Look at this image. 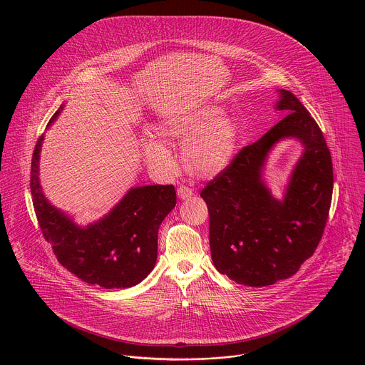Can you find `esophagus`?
<instances>
[{"mask_svg":"<svg viewBox=\"0 0 365 365\" xmlns=\"http://www.w3.org/2000/svg\"><path fill=\"white\" fill-rule=\"evenodd\" d=\"M192 195H193V190H192L190 187H187V186H185V185H182V186L178 187V196H179L180 199H187V197H190Z\"/></svg>","mask_w":365,"mask_h":365,"instance_id":"obj_1","label":"esophagus"}]
</instances>
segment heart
<instances>
[{"mask_svg":"<svg viewBox=\"0 0 365 365\" xmlns=\"http://www.w3.org/2000/svg\"><path fill=\"white\" fill-rule=\"evenodd\" d=\"M156 136L142 142L146 160L156 168L172 169L173 156L163 143L182 145V166L196 179H213L232 163L237 145V125L216 105H203L165 118L156 128Z\"/></svg>","mask_w":365,"mask_h":365,"instance_id":"b5f03b06","label":"heart"}]
</instances>
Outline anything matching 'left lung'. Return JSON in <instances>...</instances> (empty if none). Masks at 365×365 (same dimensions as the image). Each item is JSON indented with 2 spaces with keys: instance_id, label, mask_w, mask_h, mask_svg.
Masks as SVG:
<instances>
[{
  "instance_id": "left-lung-1",
  "label": "left lung",
  "mask_w": 365,
  "mask_h": 365,
  "mask_svg": "<svg viewBox=\"0 0 365 365\" xmlns=\"http://www.w3.org/2000/svg\"><path fill=\"white\" fill-rule=\"evenodd\" d=\"M277 109L287 115L257 142L235 155L230 166L209 180L200 196L209 210V242L215 267L239 284L262 287L296 274L324 233L333 196V162L323 132L290 91L280 89ZM302 140L283 202L261 180L272 145L283 137Z\"/></svg>"
}]
</instances>
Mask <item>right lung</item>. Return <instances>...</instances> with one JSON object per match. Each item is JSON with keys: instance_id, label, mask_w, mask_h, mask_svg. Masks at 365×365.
Listing matches in <instances>:
<instances>
[{"instance_id": "1", "label": "right lung", "mask_w": 365, "mask_h": 365, "mask_svg": "<svg viewBox=\"0 0 365 365\" xmlns=\"http://www.w3.org/2000/svg\"><path fill=\"white\" fill-rule=\"evenodd\" d=\"M42 140L43 133L32 153L29 187L42 236L58 262L82 282L103 289H126L140 283L156 263L159 226L176 205L173 185L130 189L105 219L79 227L51 206L41 192L38 159Z\"/></svg>"}]
</instances>
